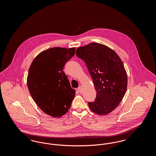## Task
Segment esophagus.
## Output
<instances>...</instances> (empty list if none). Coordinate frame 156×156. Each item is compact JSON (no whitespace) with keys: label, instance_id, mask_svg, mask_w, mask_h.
<instances>
[{"label":"esophagus","instance_id":"34e87169","mask_svg":"<svg viewBox=\"0 0 156 156\" xmlns=\"http://www.w3.org/2000/svg\"><path fill=\"white\" fill-rule=\"evenodd\" d=\"M78 91L80 92V93H81L82 92V88L80 86L78 88Z\"/></svg>","mask_w":156,"mask_h":156}]
</instances>
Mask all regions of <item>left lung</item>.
<instances>
[{"label":"left lung","instance_id":"left-lung-1","mask_svg":"<svg viewBox=\"0 0 156 156\" xmlns=\"http://www.w3.org/2000/svg\"><path fill=\"white\" fill-rule=\"evenodd\" d=\"M76 54L85 62L97 92L90 109L99 115L113 111L125 96L127 75L122 61L111 48L92 43L76 49Z\"/></svg>","mask_w":156,"mask_h":156}]
</instances>
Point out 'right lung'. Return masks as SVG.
I'll use <instances>...</instances> for the list:
<instances>
[{"instance_id":"obj_1","label":"right lung","mask_w":156,"mask_h":156,"mask_svg":"<svg viewBox=\"0 0 156 156\" xmlns=\"http://www.w3.org/2000/svg\"><path fill=\"white\" fill-rule=\"evenodd\" d=\"M75 48L54 47L38 54L30 65L27 83L38 106L48 115L59 118L69 109L75 90L63 71Z\"/></svg>"}]
</instances>
